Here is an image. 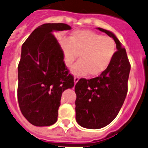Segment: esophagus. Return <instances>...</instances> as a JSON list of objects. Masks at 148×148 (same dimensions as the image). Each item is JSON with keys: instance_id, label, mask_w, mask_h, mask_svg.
<instances>
[{"instance_id": "esophagus-1", "label": "esophagus", "mask_w": 148, "mask_h": 148, "mask_svg": "<svg viewBox=\"0 0 148 148\" xmlns=\"http://www.w3.org/2000/svg\"><path fill=\"white\" fill-rule=\"evenodd\" d=\"M78 80H79V77H78V76L74 77V83H75V84H77V82L78 81Z\"/></svg>"}]
</instances>
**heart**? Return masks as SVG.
Instances as JSON below:
<instances>
[{
  "mask_svg": "<svg viewBox=\"0 0 148 148\" xmlns=\"http://www.w3.org/2000/svg\"><path fill=\"white\" fill-rule=\"evenodd\" d=\"M64 62L75 75H98L110 64L116 51L113 39L90 30H77L70 39H60Z\"/></svg>",
  "mask_w": 148,
  "mask_h": 148,
  "instance_id": "1",
  "label": "heart"
}]
</instances>
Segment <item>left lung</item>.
Returning <instances> with one entry per match:
<instances>
[{"label": "left lung", "mask_w": 148, "mask_h": 148, "mask_svg": "<svg viewBox=\"0 0 148 148\" xmlns=\"http://www.w3.org/2000/svg\"><path fill=\"white\" fill-rule=\"evenodd\" d=\"M112 38L117 51L109 67L97 78H81L75 86V119L84 128L98 129L110 123L120 111L128 91L131 65L126 49L113 33L97 28Z\"/></svg>", "instance_id": "obj_1"}]
</instances>
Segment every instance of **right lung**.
I'll list each match as a JSON object with an SVG mask.
<instances>
[{
	"label": "right lung",
	"mask_w": 148,
	"mask_h": 148,
	"mask_svg": "<svg viewBox=\"0 0 148 148\" xmlns=\"http://www.w3.org/2000/svg\"><path fill=\"white\" fill-rule=\"evenodd\" d=\"M71 29L64 23L38 27L22 44L18 65L17 97L24 117L36 126L57 122L62 94L74 86L54 32Z\"/></svg>",
	"instance_id": "add662e5"
}]
</instances>
